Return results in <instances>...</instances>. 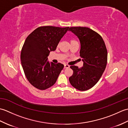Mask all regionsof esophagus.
Returning <instances> with one entry per match:
<instances>
[{"label": "esophagus", "mask_w": 128, "mask_h": 128, "mask_svg": "<svg viewBox=\"0 0 128 128\" xmlns=\"http://www.w3.org/2000/svg\"><path fill=\"white\" fill-rule=\"evenodd\" d=\"M69 67H70V66H69V65H68V64H65L64 65V68H69Z\"/></svg>", "instance_id": "esophagus-1"}]
</instances>
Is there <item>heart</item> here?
<instances>
[{"label":"heart","mask_w":128,"mask_h":128,"mask_svg":"<svg viewBox=\"0 0 128 128\" xmlns=\"http://www.w3.org/2000/svg\"><path fill=\"white\" fill-rule=\"evenodd\" d=\"M72 41H75V40H70V42H72Z\"/></svg>","instance_id":"1"}]
</instances>
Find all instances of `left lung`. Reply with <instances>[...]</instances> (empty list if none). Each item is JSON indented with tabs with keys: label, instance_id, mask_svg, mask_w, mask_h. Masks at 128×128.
Here are the masks:
<instances>
[{
	"label": "left lung",
	"instance_id": "left-lung-1",
	"mask_svg": "<svg viewBox=\"0 0 128 128\" xmlns=\"http://www.w3.org/2000/svg\"><path fill=\"white\" fill-rule=\"evenodd\" d=\"M79 39L80 56L83 66H72L73 74L69 78L71 85L80 91H86L94 86L102 76L107 62V50L102 37L86 27L69 28Z\"/></svg>",
	"mask_w": 128,
	"mask_h": 128
}]
</instances>
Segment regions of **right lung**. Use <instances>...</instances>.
<instances>
[{"label": "right lung", "instance_id": "1", "mask_svg": "<svg viewBox=\"0 0 128 128\" xmlns=\"http://www.w3.org/2000/svg\"><path fill=\"white\" fill-rule=\"evenodd\" d=\"M69 28L39 27L26 38L21 52V64L27 79L34 88L44 90L56 83L64 65L50 63L48 56L56 50Z\"/></svg>", "mask_w": 128, "mask_h": 128}]
</instances>
